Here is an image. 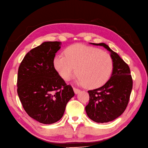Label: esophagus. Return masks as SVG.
<instances>
[{"label":"esophagus","mask_w":148,"mask_h":148,"mask_svg":"<svg viewBox=\"0 0 148 148\" xmlns=\"http://www.w3.org/2000/svg\"><path fill=\"white\" fill-rule=\"evenodd\" d=\"M73 90H74V92H75V94H77V93L80 91V90L76 88V87H73Z\"/></svg>","instance_id":"1"}]
</instances>
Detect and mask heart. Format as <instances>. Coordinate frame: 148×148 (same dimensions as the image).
Wrapping results in <instances>:
<instances>
[{
	"mask_svg": "<svg viewBox=\"0 0 148 148\" xmlns=\"http://www.w3.org/2000/svg\"><path fill=\"white\" fill-rule=\"evenodd\" d=\"M64 55H56L53 60L54 68L64 80H69L75 71L78 82L89 88L99 87L109 80L113 63L107 52L95 47L75 44L67 47Z\"/></svg>",
	"mask_w": 148,
	"mask_h": 148,
	"instance_id": "1",
	"label": "heart"
}]
</instances>
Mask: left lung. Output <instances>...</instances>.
I'll return each instance as SVG.
<instances>
[{
	"label": "left lung",
	"instance_id": "left-lung-1",
	"mask_svg": "<svg viewBox=\"0 0 148 148\" xmlns=\"http://www.w3.org/2000/svg\"><path fill=\"white\" fill-rule=\"evenodd\" d=\"M110 52L113 71L110 78L101 87L88 90L89 102L85 107L91 120L105 123L116 119L125 111L130 99L132 78L128 64L105 43H92Z\"/></svg>",
	"mask_w": 148,
	"mask_h": 148
}]
</instances>
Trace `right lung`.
<instances>
[{
	"mask_svg": "<svg viewBox=\"0 0 148 148\" xmlns=\"http://www.w3.org/2000/svg\"><path fill=\"white\" fill-rule=\"evenodd\" d=\"M60 41H48L32 49L21 62L17 74V94L26 113L45 124L58 121L75 95L53 66Z\"/></svg>",
	"mask_w": 148,
	"mask_h": 148,
	"instance_id": "add662e5",
	"label": "right lung"
}]
</instances>
